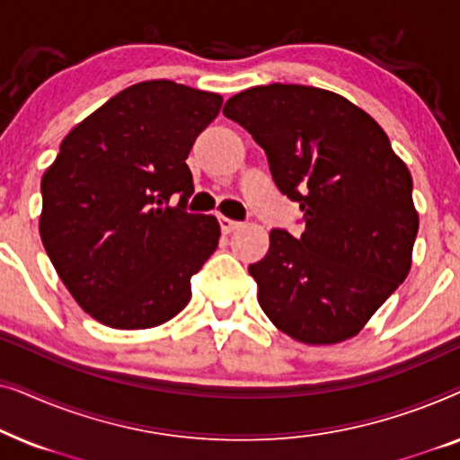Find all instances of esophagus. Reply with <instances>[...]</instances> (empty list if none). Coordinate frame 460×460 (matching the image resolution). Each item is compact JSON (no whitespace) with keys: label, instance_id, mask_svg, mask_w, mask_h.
<instances>
[{"label":"esophagus","instance_id":"1","mask_svg":"<svg viewBox=\"0 0 460 460\" xmlns=\"http://www.w3.org/2000/svg\"><path fill=\"white\" fill-rule=\"evenodd\" d=\"M238 226H241V222H234V219L219 216V228H222L224 234H230V232H234Z\"/></svg>","mask_w":460,"mask_h":460}]
</instances>
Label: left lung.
I'll use <instances>...</instances> for the list:
<instances>
[{"instance_id": "1", "label": "left lung", "mask_w": 460, "mask_h": 460, "mask_svg": "<svg viewBox=\"0 0 460 460\" xmlns=\"http://www.w3.org/2000/svg\"><path fill=\"white\" fill-rule=\"evenodd\" d=\"M224 115L266 150L279 190L304 211L305 230L274 228L249 266L261 310L301 343L358 335L411 270L419 216L404 161L373 117L320 87H251Z\"/></svg>"}]
</instances>
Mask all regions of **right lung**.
Masks as SVG:
<instances>
[{
    "label": "right lung",
    "mask_w": 460,
    "mask_h": 460,
    "mask_svg": "<svg viewBox=\"0 0 460 460\" xmlns=\"http://www.w3.org/2000/svg\"><path fill=\"white\" fill-rule=\"evenodd\" d=\"M219 109V93L142 81L81 121L43 173V247L98 323L150 329L190 301L219 224L186 211L194 192L186 159Z\"/></svg>",
    "instance_id": "1"
}]
</instances>
